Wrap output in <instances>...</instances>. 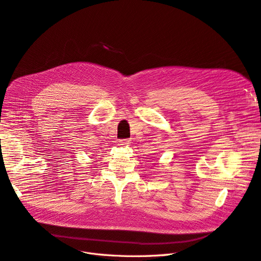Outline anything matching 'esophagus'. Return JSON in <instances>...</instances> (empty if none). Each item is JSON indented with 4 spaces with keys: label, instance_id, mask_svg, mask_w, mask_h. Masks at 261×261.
I'll return each mask as SVG.
<instances>
[{
    "label": "esophagus",
    "instance_id": "esophagus-1",
    "mask_svg": "<svg viewBox=\"0 0 261 261\" xmlns=\"http://www.w3.org/2000/svg\"><path fill=\"white\" fill-rule=\"evenodd\" d=\"M130 142H131L130 139H121L119 143H120L121 145H128Z\"/></svg>",
    "mask_w": 261,
    "mask_h": 261
}]
</instances>
